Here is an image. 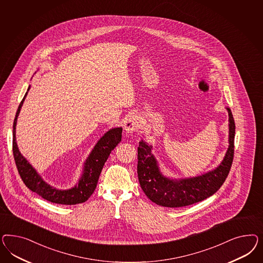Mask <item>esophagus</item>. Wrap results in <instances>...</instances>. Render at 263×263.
Returning <instances> with one entry per match:
<instances>
[{
	"label": "esophagus",
	"mask_w": 263,
	"mask_h": 263,
	"mask_svg": "<svg viewBox=\"0 0 263 263\" xmlns=\"http://www.w3.org/2000/svg\"><path fill=\"white\" fill-rule=\"evenodd\" d=\"M141 126V121L138 116L136 115H131L129 116L125 122H124V130L127 135H131L134 133Z\"/></svg>",
	"instance_id": "obj_1"
}]
</instances>
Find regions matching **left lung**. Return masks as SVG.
<instances>
[{
  "instance_id": "left-lung-1",
  "label": "left lung",
  "mask_w": 263,
  "mask_h": 263,
  "mask_svg": "<svg viewBox=\"0 0 263 263\" xmlns=\"http://www.w3.org/2000/svg\"><path fill=\"white\" fill-rule=\"evenodd\" d=\"M229 112V147L218 167L206 174L189 178H170L162 174L152 154V145L141 141L138 146V178L143 193L156 204L165 207H183L211 197L220 189L231 170L234 153L235 123Z\"/></svg>"
}]
</instances>
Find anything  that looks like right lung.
Masks as SVG:
<instances>
[{
    "instance_id": "right-lung-1",
    "label": "right lung",
    "mask_w": 263,
    "mask_h": 263,
    "mask_svg": "<svg viewBox=\"0 0 263 263\" xmlns=\"http://www.w3.org/2000/svg\"><path fill=\"white\" fill-rule=\"evenodd\" d=\"M29 90L30 86L24 98L22 99L21 103L19 104L13 122L12 151L18 173L25 185L31 191L36 193L43 199H47L48 201L65 205H73L85 202L96 190L99 175L101 174L104 164L108 159L110 153L121 141L122 128H111L100 138V140L96 143L95 147L89 153L86 162L84 163L83 173L77 183L67 190L57 189L43 180V178L34 170V167H32L29 161L19 152L16 143L17 118Z\"/></svg>"
}]
</instances>
